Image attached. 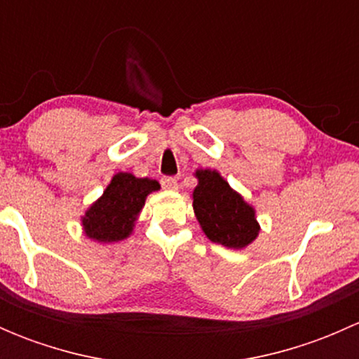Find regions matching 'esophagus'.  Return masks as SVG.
Instances as JSON below:
<instances>
[{"label":"esophagus","mask_w":359,"mask_h":359,"mask_svg":"<svg viewBox=\"0 0 359 359\" xmlns=\"http://www.w3.org/2000/svg\"><path fill=\"white\" fill-rule=\"evenodd\" d=\"M161 186L168 191H177L179 189V182H177L175 177H163Z\"/></svg>","instance_id":"1"}]
</instances>
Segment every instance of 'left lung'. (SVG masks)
Here are the masks:
<instances>
[{
	"label": "left lung",
	"instance_id": "obj_1",
	"mask_svg": "<svg viewBox=\"0 0 359 359\" xmlns=\"http://www.w3.org/2000/svg\"><path fill=\"white\" fill-rule=\"evenodd\" d=\"M193 208L203 233L213 243L240 250L259 236L255 210L217 170H196Z\"/></svg>",
	"mask_w": 359,
	"mask_h": 359
}]
</instances>
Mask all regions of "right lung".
Segmentation results:
<instances>
[{"label": "right lung", "instance_id": "add662e5", "mask_svg": "<svg viewBox=\"0 0 359 359\" xmlns=\"http://www.w3.org/2000/svg\"><path fill=\"white\" fill-rule=\"evenodd\" d=\"M158 189L159 184L153 179H137L126 172L116 173L102 196L83 215V231L99 243L125 240L132 234L147 194Z\"/></svg>", "mask_w": 359, "mask_h": 359}]
</instances>
